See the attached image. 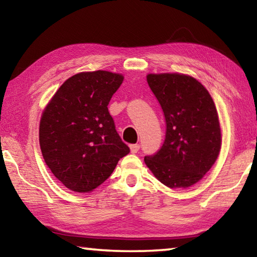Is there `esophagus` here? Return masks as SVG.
Wrapping results in <instances>:
<instances>
[{
	"mask_svg": "<svg viewBox=\"0 0 257 257\" xmlns=\"http://www.w3.org/2000/svg\"><path fill=\"white\" fill-rule=\"evenodd\" d=\"M139 149H141V146H139V144L130 145V151H132V153H137V152L139 151Z\"/></svg>",
	"mask_w": 257,
	"mask_h": 257,
	"instance_id": "34e87169",
	"label": "esophagus"
}]
</instances>
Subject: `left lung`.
Instances as JSON below:
<instances>
[{"label":"left lung","mask_w":257,"mask_h":257,"mask_svg":"<svg viewBox=\"0 0 257 257\" xmlns=\"http://www.w3.org/2000/svg\"><path fill=\"white\" fill-rule=\"evenodd\" d=\"M150 88L164 113L165 139L145 163L169 188H187L206 175L221 149L214 102L195 78L180 73H150Z\"/></svg>","instance_id":"8db88e82"}]
</instances>
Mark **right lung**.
I'll list each match as a JSON object with an SVG mask.
<instances>
[{"mask_svg": "<svg viewBox=\"0 0 257 257\" xmlns=\"http://www.w3.org/2000/svg\"><path fill=\"white\" fill-rule=\"evenodd\" d=\"M122 81V75L110 71L77 73L61 85L43 112V158L67 188L89 193L130 152L107 108Z\"/></svg>", "mask_w": 257, "mask_h": 257, "instance_id": "right-lung-1", "label": "right lung"}]
</instances>
